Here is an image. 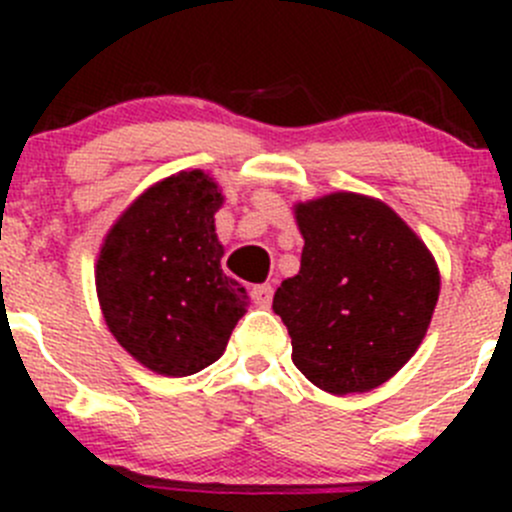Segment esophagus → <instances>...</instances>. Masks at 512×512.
<instances>
[{
	"label": "esophagus",
	"instance_id": "1",
	"mask_svg": "<svg viewBox=\"0 0 512 512\" xmlns=\"http://www.w3.org/2000/svg\"><path fill=\"white\" fill-rule=\"evenodd\" d=\"M252 302L257 304V307H270L272 302V285H255L250 292Z\"/></svg>",
	"mask_w": 512,
	"mask_h": 512
}]
</instances>
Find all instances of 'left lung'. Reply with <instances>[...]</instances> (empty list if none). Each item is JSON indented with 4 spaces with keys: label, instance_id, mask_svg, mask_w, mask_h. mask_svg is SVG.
Instances as JSON below:
<instances>
[{
    "label": "left lung",
    "instance_id": "obj_1",
    "mask_svg": "<svg viewBox=\"0 0 512 512\" xmlns=\"http://www.w3.org/2000/svg\"><path fill=\"white\" fill-rule=\"evenodd\" d=\"M302 265L272 309L292 361L329 394L371 391L414 356L438 302V270L411 227L379 200L334 193L294 210Z\"/></svg>",
    "mask_w": 512,
    "mask_h": 512
}]
</instances>
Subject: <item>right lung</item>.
Here are the masks:
<instances>
[{
	"instance_id": "add662e5",
	"label": "right lung",
	"mask_w": 512,
	"mask_h": 512,
	"mask_svg": "<svg viewBox=\"0 0 512 512\" xmlns=\"http://www.w3.org/2000/svg\"><path fill=\"white\" fill-rule=\"evenodd\" d=\"M218 185L183 170L153 185L111 227L96 265L108 329L163 376H190L223 356L250 299L220 267Z\"/></svg>"
}]
</instances>
